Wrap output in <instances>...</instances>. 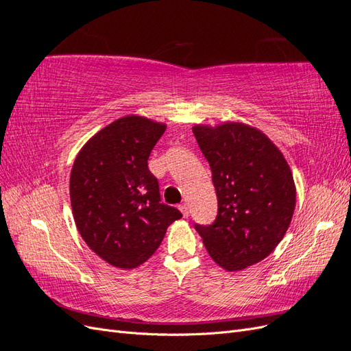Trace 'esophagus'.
Returning a JSON list of instances; mask_svg holds the SVG:
<instances>
[{
    "label": "esophagus",
    "mask_w": 351,
    "mask_h": 351,
    "mask_svg": "<svg viewBox=\"0 0 351 351\" xmlns=\"http://www.w3.org/2000/svg\"><path fill=\"white\" fill-rule=\"evenodd\" d=\"M178 209L182 210V214H183V217H184V218H187V217H189L190 210H189V205H187V204H180V205H178Z\"/></svg>",
    "instance_id": "34e87169"
}]
</instances>
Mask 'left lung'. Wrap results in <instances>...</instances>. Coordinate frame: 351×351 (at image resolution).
I'll return each instance as SVG.
<instances>
[{"instance_id": "obj_1", "label": "left lung", "mask_w": 351, "mask_h": 351, "mask_svg": "<svg viewBox=\"0 0 351 351\" xmlns=\"http://www.w3.org/2000/svg\"><path fill=\"white\" fill-rule=\"evenodd\" d=\"M193 134L212 171L218 215L199 226L209 256L226 271L263 261L285 236L295 186L284 155L269 137L243 123L196 124Z\"/></svg>"}]
</instances>
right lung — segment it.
I'll list each match as a JSON object with an SVG mask.
<instances>
[{"mask_svg": "<svg viewBox=\"0 0 351 351\" xmlns=\"http://www.w3.org/2000/svg\"><path fill=\"white\" fill-rule=\"evenodd\" d=\"M167 124L125 115L83 145L70 174L73 218L84 243L115 268L149 259L182 212L161 202L147 168Z\"/></svg>", "mask_w": 351, "mask_h": 351, "instance_id": "obj_1", "label": "right lung"}]
</instances>
